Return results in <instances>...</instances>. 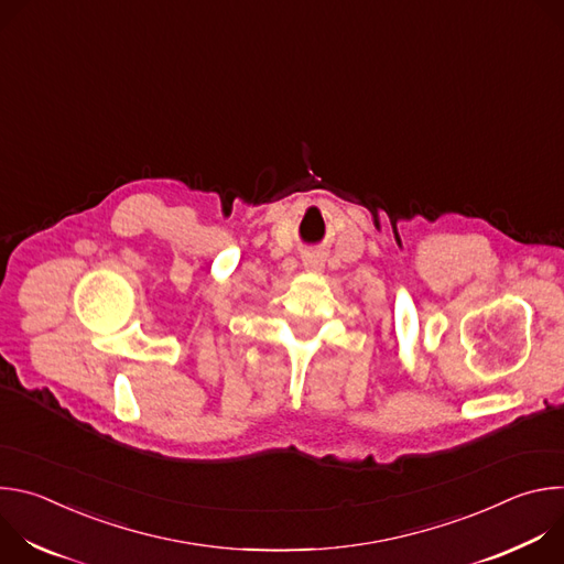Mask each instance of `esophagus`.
Masks as SVG:
<instances>
[{
	"instance_id": "obj_1",
	"label": "esophagus",
	"mask_w": 564,
	"mask_h": 564,
	"mask_svg": "<svg viewBox=\"0 0 564 564\" xmlns=\"http://www.w3.org/2000/svg\"><path fill=\"white\" fill-rule=\"evenodd\" d=\"M303 270L305 272H321V270H324V259H321V254H316V252L307 254L303 259Z\"/></svg>"
}]
</instances>
